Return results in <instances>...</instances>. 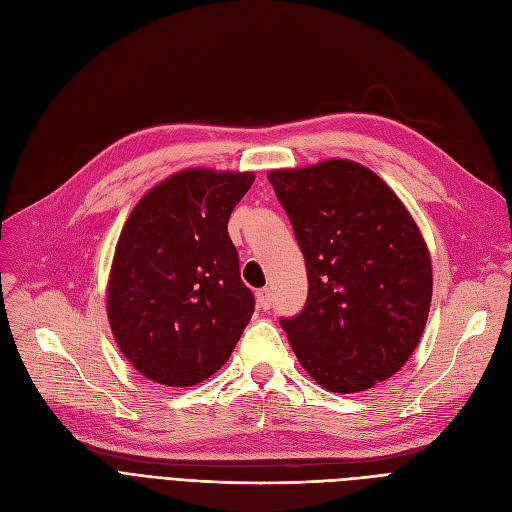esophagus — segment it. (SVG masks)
<instances>
[{"label": "esophagus", "instance_id": "1", "mask_svg": "<svg viewBox=\"0 0 512 512\" xmlns=\"http://www.w3.org/2000/svg\"><path fill=\"white\" fill-rule=\"evenodd\" d=\"M256 301H258V307L260 309H271V305H273V292H271V288H262V290H258L256 292Z\"/></svg>", "mask_w": 512, "mask_h": 512}]
</instances>
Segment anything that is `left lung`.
<instances>
[{
  "label": "left lung",
  "instance_id": "1",
  "mask_svg": "<svg viewBox=\"0 0 512 512\" xmlns=\"http://www.w3.org/2000/svg\"><path fill=\"white\" fill-rule=\"evenodd\" d=\"M307 264L305 309L281 320L298 362L328 392L390 379L432 303V260L409 209L375 171L328 158L269 171Z\"/></svg>",
  "mask_w": 512,
  "mask_h": 512
}]
</instances>
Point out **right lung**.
I'll return each instance as SVG.
<instances>
[{"label": "right lung", "mask_w": 512, "mask_h": 512, "mask_svg": "<svg viewBox=\"0 0 512 512\" xmlns=\"http://www.w3.org/2000/svg\"><path fill=\"white\" fill-rule=\"evenodd\" d=\"M254 178L178 171L152 186L122 226L105 309L122 356L146 379L188 387L231 358L254 296L226 224Z\"/></svg>", "instance_id": "obj_1"}]
</instances>
